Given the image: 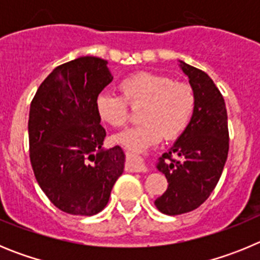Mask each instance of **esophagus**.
<instances>
[{
  "label": "esophagus",
  "mask_w": 260,
  "mask_h": 260,
  "mask_svg": "<svg viewBox=\"0 0 260 260\" xmlns=\"http://www.w3.org/2000/svg\"><path fill=\"white\" fill-rule=\"evenodd\" d=\"M126 169L130 172H147V164L141 156L127 153Z\"/></svg>",
  "instance_id": "1"
}]
</instances>
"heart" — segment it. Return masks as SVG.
Wrapping results in <instances>:
<instances>
[{"label":"heart","mask_w":260,"mask_h":260,"mask_svg":"<svg viewBox=\"0 0 260 260\" xmlns=\"http://www.w3.org/2000/svg\"><path fill=\"white\" fill-rule=\"evenodd\" d=\"M121 96L103 92L96 98V112L112 127H122L128 121V108H139L141 123L114 137V142L133 152L155 146L161 137L173 141L183 134L195 109L191 86L174 82L165 75L141 71L128 75L118 84Z\"/></svg>","instance_id":"b5f03b06"}]
</instances>
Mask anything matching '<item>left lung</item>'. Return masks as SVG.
<instances>
[{
    "label": "left lung",
    "mask_w": 260,
    "mask_h": 260,
    "mask_svg": "<svg viewBox=\"0 0 260 260\" xmlns=\"http://www.w3.org/2000/svg\"><path fill=\"white\" fill-rule=\"evenodd\" d=\"M180 66L194 89L195 109L187 128L156 164L168 189L155 206L169 216L194 211L207 201L229 151L228 114L219 88L204 71L182 61Z\"/></svg>",
    "instance_id": "left-lung-1"
}]
</instances>
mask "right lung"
<instances>
[{"label": "right lung", "mask_w": 260, "mask_h": 260, "mask_svg": "<svg viewBox=\"0 0 260 260\" xmlns=\"http://www.w3.org/2000/svg\"><path fill=\"white\" fill-rule=\"evenodd\" d=\"M108 61L86 56L57 66L32 99L29 160L36 181L57 208L92 216L104 210L123 173L119 146L104 150L96 98L113 80Z\"/></svg>", "instance_id": "add662e5"}]
</instances>
